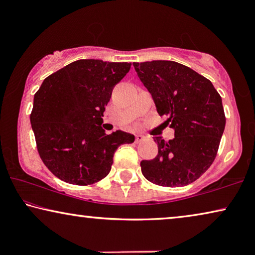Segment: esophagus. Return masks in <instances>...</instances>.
<instances>
[{"label":"esophagus","mask_w":255,"mask_h":255,"mask_svg":"<svg viewBox=\"0 0 255 255\" xmlns=\"http://www.w3.org/2000/svg\"><path fill=\"white\" fill-rule=\"evenodd\" d=\"M146 137L144 134H140V133H138V134H135V142H140V141H142L144 140Z\"/></svg>","instance_id":"obj_1"}]
</instances>
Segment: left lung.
I'll list each match as a JSON object with an SVG mask.
<instances>
[{"label": "left lung", "mask_w": 255, "mask_h": 255, "mask_svg": "<svg viewBox=\"0 0 255 255\" xmlns=\"http://www.w3.org/2000/svg\"><path fill=\"white\" fill-rule=\"evenodd\" d=\"M133 67L175 134L168 141L154 138L158 155L140 162L142 175L158 186H187L217 155L226 122L222 97L210 80L179 62H133Z\"/></svg>", "instance_id": "obj_1"}]
</instances>
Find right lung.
Here are the masks:
<instances>
[{
	"instance_id": "right-lung-1",
	"label": "right lung",
	"mask_w": 255,
	"mask_h": 255,
	"mask_svg": "<svg viewBox=\"0 0 255 255\" xmlns=\"http://www.w3.org/2000/svg\"><path fill=\"white\" fill-rule=\"evenodd\" d=\"M128 62L82 59L47 76L34 94L31 127L40 159L65 182L88 186L109 174L118 146L134 135L107 134L101 124L114 87Z\"/></svg>"
}]
</instances>
